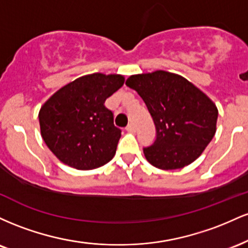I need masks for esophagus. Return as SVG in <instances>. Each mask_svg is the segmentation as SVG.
<instances>
[{
	"label": "esophagus",
	"instance_id": "esophagus-1",
	"mask_svg": "<svg viewBox=\"0 0 248 248\" xmlns=\"http://www.w3.org/2000/svg\"><path fill=\"white\" fill-rule=\"evenodd\" d=\"M126 130H127V132L133 133V132H135V127H134L133 124H128V126L126 127Z\"/></svg>",
	"mask_w": 248,
	"mask_h": 248
}]
</instances>
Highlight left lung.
Returning a JSON list of instances; mask_svg holds the SVG:
<instances>
[{"mask_svg":"<svg viewBox=\"0 0 248 248\" xmlns=\"http://www.w3.org/2000/svg\"><path fill=\"white\" fill-rule=\"evenodd\" d=\"M141 96L156 127L147 161L163 170L181 169L197 160L216 134L218 109L199 88L166 71L130 76L126 80Z\"/></svg>","mask_w":248,"mask_h":248,"instance_id":"obj_1","label":"left lung"}]
</instances>
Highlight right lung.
Returning a JSON list of instances; mask_svg holds the SVG:
<instances>
[{"label": "right lung", "instance_id": "1", "mask_svg": "<svg viewBox=\"0 0 248 248\" xmlns=\"http://www.w3.org/2000/svg\"><path fill=\"white\" fill-rule=\"evenodd\" d=\"M120 75L93 73L58 90L43 105L38 119L49 149L79 170L99 168L114 157L121 129L105 101L124 85Z\"/></svg>", "mask_w": 248, "mask_h": 248}]
</instances>
